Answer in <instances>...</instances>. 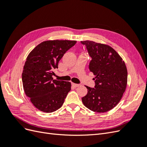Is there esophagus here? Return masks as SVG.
<instances>
[{
	"label": "esophagus",
	"mask_w": 147,
	"mask_h": 147,
	"mask_svg": "<svg viewBox=\"0 0 147 147\" xmlns=\"http://www.w3.org/2000/svg\"><path fill=\"white\" fill-rule=\"evenodd\" d=\"M72 85L73 86L75 87V88H77V87H78V86H80V84H76V83H72Z\"/></svg>",
	"instance_id": "obj_1"
}]
</instances>
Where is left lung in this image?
<instances>
[{
  "label": "left lung",
  "instance_id": "left-lung-1",
  "mask_svg": "<svg viewBox=\"0 0 147 147\" xmlns=\"http://www.w3.org/2000/svg\"><path fill=\"white\" fill-rule=\"evenodd\" d=\"M92 58L90 71L95 75L94 88L86 86L82 99L93 112L103 113L114 108L121 100L127 82V68L121 57L111 47L93 41H81Z\"/></svg>",
  "mask_w": 147,
  "mask_h": 147
}]
</instances>
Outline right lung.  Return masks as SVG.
<instances>
[{"instance_id":"right-lung-1","label":"right lung","mask_w":147,"mask_h":147,"mask_svg":"<svg viewBox=\"0 0 147 147\" xmlns=\"http://www.w3.org/2000/svg\"><path fill=\"white\" fill-rule=\"evenodd\" d=\"M75 40H47L30 51L22 74L26 95L39 110L51 113L63 105L71 90L69 82L54 80V69L65 52L75 45Z\"/></svg>"}]
</instances>
